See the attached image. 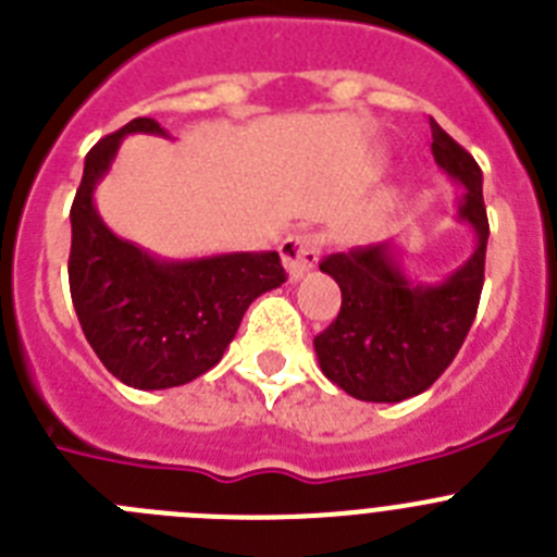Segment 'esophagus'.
Returning a JSON list of instances; mask_svg holds the SVG:
<instances>
[{"label": "esophagus", "instance_id": "esophagus-1", "mask_svg": "<svg viewBox=\"0 0 557 557\" xmlns=\"http://www.w3.org/2000/svg\"><path fill=\"white\" fill-rule=\"evenodd\" d=\"M280 255H283L288 277L302 280L305 274L313 272L315 260H319V238L310 233L290 235V238H285L283 242V247H280Z\"/></svg>", "mask_w": 557, "mask_h": 557}]
</instances>
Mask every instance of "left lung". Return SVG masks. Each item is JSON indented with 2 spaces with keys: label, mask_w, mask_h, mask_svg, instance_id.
Masks as SVG:
<instances>
[{
  "label": "left lung",
  "mask_w": 557,
  "mask_h": 557,
  "mask_svg": "<svg viewBox=\"0 0 557 557\" xmlns=\"http://www.w3.org/2000/svg\"><path fill=\"white\" fill-rule=\"evenodd\" d=\"M433 158L463 185L458 222L474 230V252L438 283H413L394 242L355 247L319 263L338 283L341 310L313 338L324 377L363 403H403L428 391L458 355L478 315L488 216L483 172L453 135L430 119Z\"/></svg>",
  "instance_id": "obj_1"
}]
</instances>
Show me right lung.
<instances>
[{"mask_svg":"<svg viewBox=\"0 0 557 557\" xmlns=\"http://www.w3.org/2000/svg\"><path fill=\"white\" fill-rule=\"evenodd\" d=\"M166 135L133 119L85 154L72 205L69 288L79 327L113 377L141 391L174 388L222 360L249 305L285 283L277 252L163 260L119 238L94 205L124 135Z\"/></svg>","mask_w":557,"mask_h":557,"instance_id":"add662e5","label":"right lung"}]
</instances>
